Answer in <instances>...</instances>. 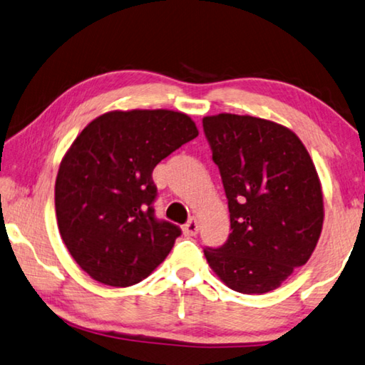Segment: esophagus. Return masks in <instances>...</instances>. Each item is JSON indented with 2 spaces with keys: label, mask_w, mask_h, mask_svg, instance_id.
Returning a JSON list of instances; mask_svg holds the SVG:
<instances>
[{
  "label": "esophagus",
  "mask_w": 365,
  "mask_h": 365,
  "mask_svg": "<svg viewBox=\"0 0 365 365\" xmlns=\"http://www.w3.org/2000/svg\"><path fill=\"white\" fill-rule=\"evenodd\" d=\"M198 230H200V224L195 217L190 219V221L183 225L185 235H196V234H198Z\"/></svg>",
  "instance_id": "esophagus-1"
}]
</instances>
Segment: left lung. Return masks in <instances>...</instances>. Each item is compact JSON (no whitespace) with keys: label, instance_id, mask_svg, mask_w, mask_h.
I'll return each mask as SVG.
<instances>
[{"label":"left lung","instance_id":"left-lung-1","mask_svg":"<svg viewBox=\"0 0 365 365\" xmlns=\"http://www.w3.org/2000/svg\"><path fill=\"white\" fill-rule=\"evenodd\" d=\"M203 130L232 229L205 257L232 291H273L309 262L320 239L325 214L314 162L296 133L274 121L219 113L203 118Z\"/></svg>","mask_w":365,"mask_h":365}]
</instances>
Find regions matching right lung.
I'll use <instances>...</instances> for the list:
<instances>
[{
	"mask_svg": "<svg viewBox=\"0 0 365 365\" xmlns=\"http://www.w3.org/2000/svg\"><path fill=\"white\" fill-rule=\"evenodd\" d=\"M195 121L173 110H113L92 120L63 158L55 183L58 229L92 279L128 287L169 255L178 225L155 217L153 170L195 140Z\"/></svg>",
	"mask_w": 365,
	"mask_h": 365,
	"instance_id": "1",
	"label": "right lung"
}]
</instances>
